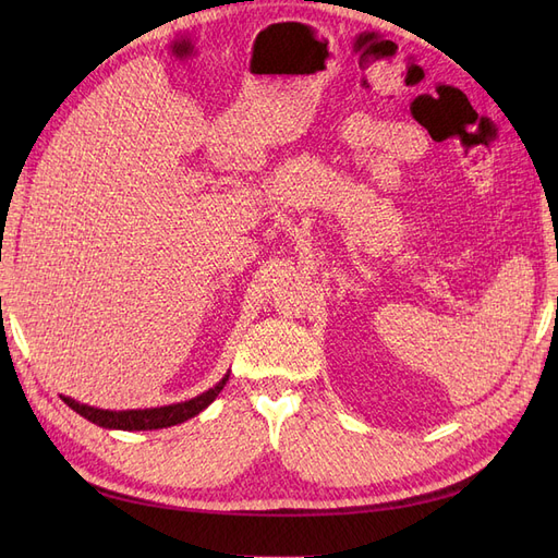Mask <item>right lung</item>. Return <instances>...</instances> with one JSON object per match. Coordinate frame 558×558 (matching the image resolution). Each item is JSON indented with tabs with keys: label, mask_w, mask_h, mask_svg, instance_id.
Here are the masks:
<instances>
[{
	"label": "right lung",
	"mask_w": 558,
	"mask_h": 558,
	"mask_svg": "<svg viewBox=\"0 0 558 558\" xmlns=\"http://www.w3.org/2000/svg\"><path fill=\"white\" fill-rule=\"evenodd\" d=\"M228 381V375L218 381L209 391L202 396L189 400V402H179V404H167V408H156V410H128V412H109V410H95L88 408V404H81L72 398H62L70 408L81 414L83 418L93 421V424L102 426V428H121V430H156V428H167V426H177L183 424L185 418H191L199 414L205 408L216 400V396L223 391V386Z\"/></svg>",
	"instance_id": "right-lung-1"
}]
</instances>
